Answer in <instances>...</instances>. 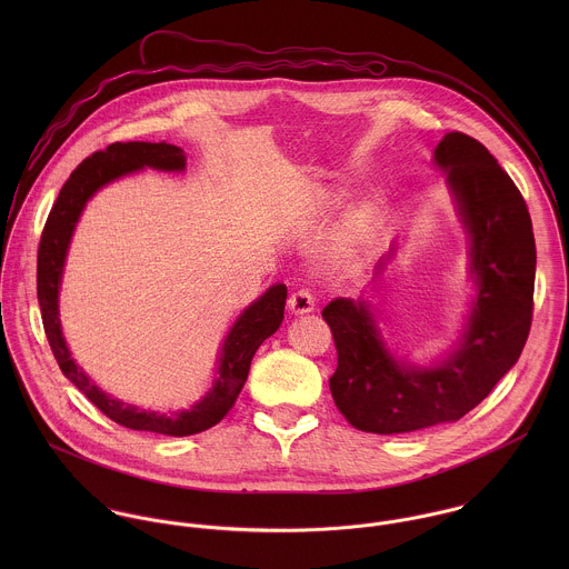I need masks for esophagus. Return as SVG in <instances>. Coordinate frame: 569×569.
<instances>
[{"label": "esophagus", "mask_w": 569, "mask_h": 569, "mask_svg": "<svg viewBox=\"0 0 569 569\" xmlns=\"http://www.w3.org/2000/svg\"><path fill=\"white\" fill-rule=\"evenodd\" d=\"M316 309V296L309 289H300L289 298V311L293 316H305Z\"/></svg>", "instance_id": "esophagus-1"}]
</instances>
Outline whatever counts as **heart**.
Segmentation results:
<instances>
[{"mask_svg": "<svg viewBox=\"0 0 569 569\" xmlns=\"http://www.w3.org/2000/svg\"><path fill=\"white\" fill-rule=\"evenodd\" d=\"M346 199H348V192L343 188H335V190L325 192V203L330 210H339L346 203ZM372 239H375V217L370 210H363V212L355 214L348 226V234H346V241H343L341 253H339V262L346 267L355 264L361 258L363 249L372 243Z\"/></svg>", "mask_w": 569, "mask_h": 569, "instance_id": "1", "label": "heart"}]
</instances>
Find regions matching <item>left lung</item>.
<instances>
[{"label":"left lung","mask_w":569,"mask_h":569,"mask_svg":"<svg viewBox=\"0 0 569 569\" xmlns=\"http://www.w3.org/2000/svg\"><path fill=\"white\" fill-rule=\"evenodd\" d=\"M469 232L478 298L453 352L429 368L392 357L366 302L337 298L322 318L337 348L330 395L370 433H409L460 420L517 363L530 325L537 249L528 206L487 147L447 133L433 151ZM383 267V264H381Z\"/></svg>","instance_id":"8db88e82"}]
</instances>
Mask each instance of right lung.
<instances>
[{"label": "right lung", "mask_w": 569, "mask_h": 569, "mask_svg": "<svg viewBox=\"0 0 569 569\" xmlns=\"http://www.w3.org/2000/svg\"><path fill=\"white\" fill-rule=\"evenodd\" d=\"M144 166L158 170H183L186 156L179 147L166 142H116L104 151H96L77 166V170L63 183L41 234L37 253V298L41 307L46 337L50 341L59 368L107 418L138 431H153L163 436H192L214 427L237 403L258 346L282 325L287 287H269V291H264L253 305L244 309L223 341L219 357V375L212 383V390L190 409L174 413H160L151 409L147 411L122 403L104 395L100 388H96L70 357V350L61 332L59 287L63 264L84 203L104 183L122 174L136 172Z\"/></svg>", "instance_id": "1"}]
</instances>
